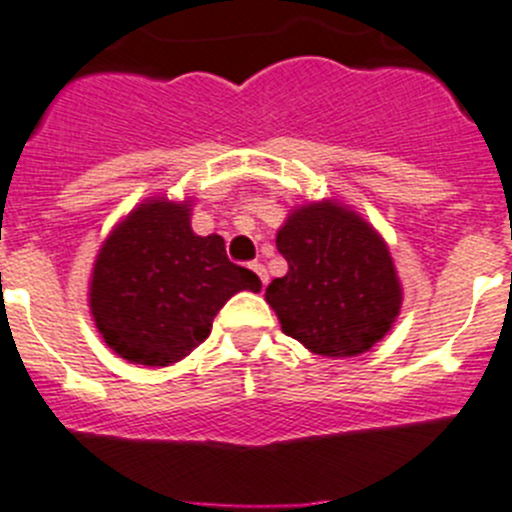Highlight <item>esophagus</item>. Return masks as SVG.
Here are the masks:
<instances>
[{
  "label": "esophagus",
  "instance_id": "esophagus-1",
  "mask_svg": "<svg viewBox=\"0 0 512 512\" xmlns=\"http://www.w3.org/2000/svg\"><path fill=\"white\" fill-rule=\"evenodd\" d=\"M250 267H252V270L257 272V278H260L262 288H265V285H267V280H270V278H267V270H265V265H262V262H252Z\"/></svg>",
  "mask_w": 512,
  "mask_h": 512
}]
</instances>
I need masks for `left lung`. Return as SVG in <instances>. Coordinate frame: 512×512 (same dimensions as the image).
I'll use <instances>...</instances> for the list:
<instances>
[{
	"instance_id": "left-lung-1",
	"label": "left lung",
	"mask_w": 512,
	"mask_h": 512,
	"mask_svg": "<svg viewBox=\"0 0 512 512\" xmlns=\"http://www.w3.org/2000/svg\"><path fill=\"white\" fill-rule=\"evenodd\" d=\"M288 260L265 300L285 336L331 358L358 356L389 333L401 308L394 262L374 227L336 202L295 209L278 232Z\"/></svg>"
}]
</instances>
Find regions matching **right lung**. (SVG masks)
Masks as SVG:
<instances>
[{"mask_svg": "<svg viewBox=\"0 0 512 512\" xmlns=\"http://www.w3.org/2000/svg\"><path fill=\"white\" fill-rule=\"evenodd\" d=\"M260 288L255 272L229 262L219 234H194L189 204L151 199L100 247L90 310L118 356L169 366L207 341L214 315L234 293Z\"/></svg>", "mask_w": 512, "mask_h": 512, "instance_id": "add662e5", "label": "right lung"}]
</instances>
